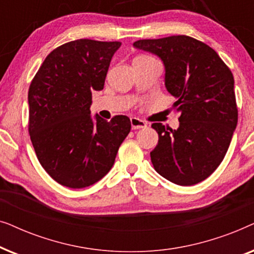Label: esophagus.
I'll return each instance as SVG.
<instances>
[{"instance_id": "1", "label": "esophagus", "mask_w": 254, "mask_h": 254, "mask_svg": "<svg viewBox=\"0 0 254 254\" xmlns=\"http://www.w3.org/2000/svg\"><path fill=\"white\" fill-rule=\"evenodd\" d=\"M130 125L133 129H141V128L147 127V123H144L143 120L138 119V118H130Z\"/></svg>"}]
</instances>
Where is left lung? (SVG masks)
Returning <instances> with one entry per match:
<instances>
[{
	"label": "left lung",
	"instance_id": "8db88e82",
	"mask_svg": "<svg viewBox=\"0 0 254 254\" xmlns=\"http://www.w3.org/2000/svg\"><path fill=\"white\" fill-rule=\"evenodd\" d=\"M135 48L157 55L165 88L177 99V129L156 123L152 165L173 184L190 186L208 178L223 161L237 126L234 76L213 48L189 36L143 39Z\"/></svg>",
	"mask_w": 254,
	"mask_h": 254
}]
</instances>
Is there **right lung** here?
I'll use <instances>...</instances> for the list:
<instances>
[{"label":"right lung","instance_id":"1","mask_svg":"<svg viewBox=\"0 0 254 254\" xmlns=\"http://www.w3.org/2000/svg\"><path fill=\"white\" fill-rule=\"evenodd\" d=\"M119 41L78 39L52 51L29 89V133L40 164L69 189L99 182L112 169L130 120L91 116Z\"/></svg>","mask_w":254,"mask_h":254}]
</instances>
